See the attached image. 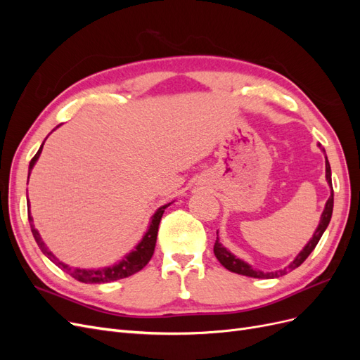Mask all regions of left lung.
Here are the masks:
<instances>
[{
    "label": "left lung",
    "instance_id": "8db88e82",
    "mask_svg": "<svg viewBox=\"0 0 360 360\" xmlns=\"http://www.w3.org/2000/svg\"><path fill=\"white\" fill-rule=\"evenodd\" d=\"M326 179H328V183L332 186V171H330V165H329V160L328 158H326ZM332 212H333V189H332V195L330 198L328 200V202H326V207H324V212L321 214V221H320V225L317 230H315L314 236L311 240L308 242V245L303 248L302 252L296 257V259L292 261V263L282 269V270H278V271H270V274H264V271H259V270H255L250 267L248 263H245V261H242L240 258H236L230 250H226V248H224L221 243H219V237H216V242H214V246H213V252L217 258V261L219 263L228 269L230 271H234V274L237 275H245V276H250V278H261V279H270V278H279L282 275H287L288 271L294 270L296 267H299L304 259H307L309 257V254L312 252V250L315 249V246H317V243L320 242V238L323 236V233L326 231V228H328L329 222H330V217H332ZM217 234V233H216Z\"/></svg>",
    "mask_w": 360,
    "mask_h": 360
}]
</instances>
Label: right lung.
<instances>
[{
	"instance_id": "add662e5",
	"label": "right lung",
	"mask_w": 360,
	"mask_h": 360,
	"mask_svg": "<svg viewBox=\"0 0 360 360\" xmlns=\"http://www.w3.org/2000/svg\"><path fill=\"white\" fill-rule=\"evenodd\" d=\"M41 148H43V144L39 148L37 153L34 155V158L31 159V162H30V172H31L32 167H34L36 160L39 159V156L41 153ZM28 177H30V174H28ZM168 205L169 204L162 205L160 209H158V212L153 214V217H151V224H150L148 231L146 233V236L143 237V240H141V243L136 246L135 250H132V252H130L129 255H126L122 261H120L118 264H115L112 267L97 269V270L72 269V267H69L66 264L60 263V261L52 255L51 250H48L45 243L41 242V237L37 233L34 225H32V217L30 214H28V221H30V226H31V233H32V236H34L39 248L41 249V252L45 254L51 261H53V263H56L61 270L66 271V274H69L76 281L84 282V284H105V282H112V281H117V279L127 278V276L136 274V271H139L141 269L147 266L150 258L153 257V254H155V246H156L159 224H160V219H162V214H163V212H165V209H167Z\"/></svg>"
}]
</instances>
